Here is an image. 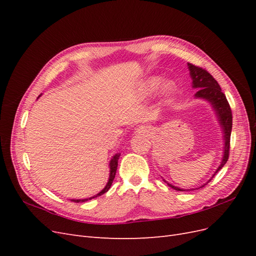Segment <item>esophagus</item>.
<instances>
[{"label": "esophagus", "instance_id": "obj_1", "mask_svg": "<svg viewBox=\"0 0 256 256\" xmlns=\"http://www.w3.org/2000/svg\"><path fill=\"white\" fill-rule=\"evenodd\" d=\"M140 130H141V131H143V128H140Z\"/></svg>", "mask_w": 256, "mask_h": 256}]
</instances>
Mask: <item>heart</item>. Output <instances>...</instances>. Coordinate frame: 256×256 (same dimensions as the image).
<instances>
[{
    "mask_svg": "<svg viewBox=\"0 0 256 256\" xmlns=\"http://www.w3.org/2000/svg\"><path fill=\"white\" fill-rule=\"evenodd\" d=\"M159 85V80L158 79H152V80H150V88L152 90V88H157ZM173 90V88H172V85L171 84H168L166 86V92H171Z\"/></svg>",
    "mask_w": 256,
    "mask_h": 256,
    "instance_id": "b5f03b06",
    "label": "heart"
}]
</instances>
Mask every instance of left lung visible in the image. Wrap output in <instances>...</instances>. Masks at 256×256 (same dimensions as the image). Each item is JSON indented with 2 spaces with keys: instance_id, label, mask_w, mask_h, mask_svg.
<instances>
[{
  "instance_id": "left-lung-1",
  "label": "left lung",
  "mask_w": 256,
  "mask_h": 256,
  "mask_svg": "<svg viewBox=\"0 0 256 256\" xmlns=\"http://www.w3.org/2000/svg\"><path fill=\"white\" fill-rule=\"evenodd\" d=\"M188 66H189V69H190L191 78L193 80V82H192L193 88H200L196 92V97L207 99L208 102H212V104L214 108V110L216 111V114H218L220 124H221V126H222L223 131H224V140H226V146H224V154H223V159H222L220 166L218 168V170H216V173L214 174V176L216 173L220 171V170L223 168V166L226 164V161L228 160L230 145V132H232V125H233V115H232L230 106V104L228 102L226 95H224V92H222L220 85L218 84V82L214 80V76L203 67L196 66V65H193L191 63H188ZM210 180H209V182H210ZM166 184H168V186H170V187L177 190V191H184L182 189L174 187V186L170 184L168 182H166ZM204 186H202V187H204Z\"/></svg>"
}]
</instances>
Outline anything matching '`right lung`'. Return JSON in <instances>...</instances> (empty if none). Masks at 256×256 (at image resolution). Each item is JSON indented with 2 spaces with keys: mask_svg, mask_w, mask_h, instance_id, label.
<instances>
[{
  "mask_svg": "<svg viewBox=\"0 0 256 256\" xmlns=\"http://www.w3.org/2000/svg\"><path fill=\"white\" fill-rule=\"evenodd\" d=\"M120 154H115V156L112 158V160H111V162H110V168H111V171H110V178H109V182H108V184H106V186L104 187V189L102 191H100V192L98 193V194H96L95 196L90 198H85V200H72V202H76V203L85 202V200H92V198H94L102 196L104 193L109 191V189H110V187H111V184H112V182H113V180H114V177H115V174H116V170H118V158H120Z\"/></svg>",
  "mask_w": 256,
  "mask_h": 256,
  "instance_id": "add662e5",
  "label": "right lung"
}]
</instances>
